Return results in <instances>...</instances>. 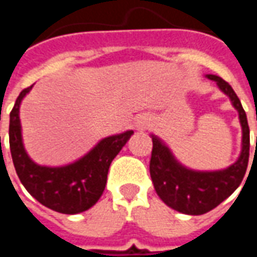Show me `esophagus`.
<instances>
[{"mask_svg": "<svg viewBox=\"0 0 257 257\" xmlns=\"http://www.w3.org/2000/svg\"><path fill=\"white\" fill-rule=\"evenodd\" d=\"M149 125H150V118L147 115H139L135 119V128L138 131H145L149 128Z\"/></svg>", "mask_w": 257, "mask_h": 257, "instance_id": "esophagus-1", "label": "esophagus"}]
</instances>
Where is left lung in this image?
<instances>
[{
	"mask_svg": "<svg viewBox=\"0 0 257 257\" xmlns=\"http://www.w3.org/2000/svg\"><path fill=\"white\" fill-rule=\"evenodd\" d=\"M205 77L215 81L217 88L230 99L232 107L237 110L242 129L241 153L237 161L224 169L195 171L179 162L161 138L151 135L150 175L154 189L169 208L184 215H204L221 204L238 189L248 167L249 126L242 104L224 79L213 74H206Z\"/></svg>",
	"mask_w": 257,
	"mask_h": 257,
	"instance_id": "1",
	"label": "left lung"
}]
</instances>
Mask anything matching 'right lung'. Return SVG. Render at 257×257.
Wrapping results in <instances>:
<instances>
[{"mask_svg": "<svg viewBox=\"0 0 257 257\" xmlns=\"http://www.w3.org/2000/svg\"><path fill=\"white\" fill-rule=\"evenodd\" d=\"M31 88L33 85L20 92L9 115V147L16 173L26 190L49 209L66 215L88 210L101 197L110 164L134 131L103 138L86 154L66 165H40L26 151L19 115L22 100Z\"/></svg>", "mask_w": 257, "mask_h": 257, "instance_id": "add662e5", "label": "right lung"}]
</instances>
